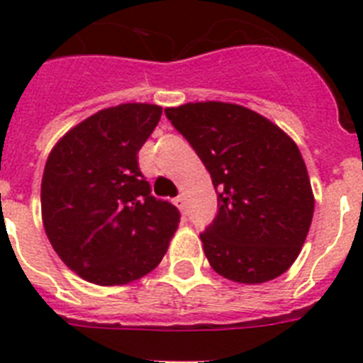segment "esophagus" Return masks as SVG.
I'll return each instance as SVG.
<instances>
[{
    "label": "esophagus",
    "mask_w": 363,
    "mask_h": 363,
    "mask_svg": "<svg viewBox=\"0 0 363 363\" xmlns=\"http://www.w3.org/2000/svg\"><path fill=\"white\" fill-rule=\"evenodd\" d=\"M174 205H176V207H178L179 211H184V207H185V200H184V196L174 198Z\"/></svg>",
    "instance_id": "obj_1"
}]
</instances>
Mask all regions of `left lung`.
I'll return each mask as SVG.
<instances>
[{
	"label": "left lung",
	"instance_id": "8db88e82",
	"mask_svg": "<svg viewBox=\"0 0 363 363\" xmlns=\"http://www.w3.org/2000/svg\"><path fill=\"white\" fill-rule=\"evenodd\" d=\"M209 171L218 214L201 234L211 267L238 284L284 274L301 251L314 194L298 145L251 108L225 101L167 107Z\"/></svg>",
	"mask_w": 363,
	"mask_h": 363
}]
</instances>
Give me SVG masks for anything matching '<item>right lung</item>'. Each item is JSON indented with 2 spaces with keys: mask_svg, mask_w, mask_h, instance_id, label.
<instances>
[{
  "mask_svg": "<svg viewBox=\"0 0 363 363\" xmlns=\"http://www.w3.org/2000/svg\"><path fill=\"white\" fill-rule=\"evenodd\" d=\"M162 107L101 108L57 140L41 179V220L63 264L104 287L125 285L158 267L179 223L156 200L138 152L156 129Z\"/></svg>",
  "mask_w": 363,
  "mask_h": 363,
  "instance_id": "obj_1",
  "label": "right lung"
}]
</instances>
